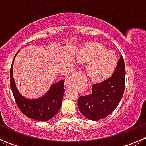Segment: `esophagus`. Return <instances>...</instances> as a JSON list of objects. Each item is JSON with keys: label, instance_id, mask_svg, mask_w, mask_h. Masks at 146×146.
I'll return each instance as SVG.
<instances>
[{"label": "esophagus", "instance_id": "esophagus-1", "mask_svg": "<svg viewBox=\"0 0 146 146\" xmlns=\"http://www.w3.org/2000/svg\"><path fill=\"white\" fill-rule=\"evenodd\" d=\"M82 78V72H78V73H74L73 74L70 75L68 77L66 78V85L67 88H71L74 87L76 84L78 82V80L79 79Z\"/></svg>", "mask_w": 146, "mask_h": 146}]
</instances>
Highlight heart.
<instances>
[{
	"label": "heart",
	"mask_w": 146,
	"mask_h": 146,
	"mask_svg": "<svg viewBox=\"0 0 146 146\" xmlns=\"http://www.w3.org/2000/svg\"><path fill=\"white\" fill-rule=\"evenodd\" d=\"M78 62L88 64L86 67L88 78L93 82L105 80L114 71L117 58L102 44L92 42L80 48L77 56Z\"/></svg>",
	"instance_id": "1"
}]
</instances>
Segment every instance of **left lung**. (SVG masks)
Listing matches in <instances>:
<instances>
[{
  "instance_id": "8db88e82",
  "label": "left lung",
  "mask_w": 146,
  "mask_h": 146,
  "mask_svg": "<svg viewBox=\"0 0 146 146\" xmlns=\"http://www.w3.org/2000/svg\"><path fill=\"white\" fill-rule=\"evenodd\" d=\"M125 78L124 61L121 56L112 76L104 81L93 84L91 94L78 98V107L82 115L98 121L111 114L123 97Z\"/></svg>"
}]
</instances>
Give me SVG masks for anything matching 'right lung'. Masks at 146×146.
<instances>
[{"instance_id":"1","label":"right lung","mask_w":146,"mask_h":146,"mask_svg":"<svg viewBox=\"0 0 146 146\" xmlns=\"http://www.w3.org/2000/svg\"><path fill=\"white\" fill-rule=\"evenodd\" d=\"M17 54L15 56L14 59ZM14 59L10 67V88L18 108L26 117L35 120L46 121L53 118L58 113L62 104L65 92L64 80L53 84L47 93L42 98L35 100L27 99L20 95L15 86L13 76Z\"/></svg>"}]
</instances>
